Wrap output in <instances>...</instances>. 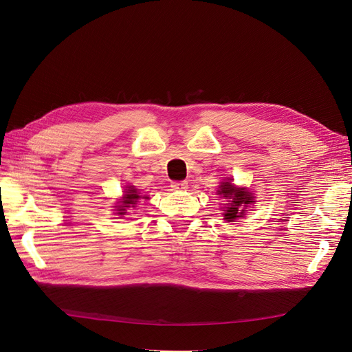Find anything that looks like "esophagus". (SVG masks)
<instances>
[{
    "instance_id": "1",
    "label": "esophagus",
    "mask_w": 352,
    "mask_h": 352,
    "mask_svg": "<svg viewBox=\"0 0 352 352\" xmlns=\"http://www.w3.org/2000/svg\"><path fill=\"white\" fill-rule=\"evenodd\" d=\"M172 188L175 190H186L188 189V182H186V180H182V182H172Z\"/></svg>"
}]
</instances>
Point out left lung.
Wrapping results in <instances>:
<instances>
[{"label": "left lung", "instance_id": "1", "mask_svg": "<svg viewBox=\"0 0 352 352\" xmlns=\"http://www.w3.org/2000/svg\"><path fill=\"white\" fill-rule=\"evenodd\" d=\"M217 195H220V198L229 199V207L223 210L225 211L223 212V217H225L226 221H235L236 219H242L245 211H247V207L255 202L252 194L248 192V189L236 188L232 184V179L228 180V182L220 184Z\"/></svg>", "mask_w": 352, "mask_h": 352}]
</instances>
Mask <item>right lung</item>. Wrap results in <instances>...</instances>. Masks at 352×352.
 Masks as SVG:
<instances>
[{
	"instance_id": "right-lung-1",
	"label": "right lung",
	"mask_w": 352,
	"mask_h": 352,
	"mask_svg": "<svg viewBox=\"0 0 352 352\" xmlns=\"http://www.w3.org/2000/svg\"><path fill=\"white\" fill-rule=\"evenodd\" d=\"M140 199H150V197L142 195L135 186H126L122 199L117 202V206H116V208H117L116 214L124 216L127 210H135V207L138 206Z\"/></svg>"
}]
</instances>
